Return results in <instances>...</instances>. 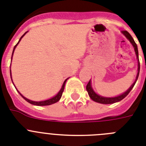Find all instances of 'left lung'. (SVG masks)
<instances>
[{"label": "left lung", "mask_w": 146, "mask_h": 146, "mask_svg": "<svg viewBox=\"0 0 146 146\" xmlns=\"http://www.w3.org/2000/svg\"><path fill=\"white\" fill-rule=\"evenodd\" d=\"M122 33L127 38L128 40L129 41L131 42V43L132 44V45L134 46V50H135V53H136L137 57V60H138V73L137 75L136 79H135V82L133 83L132 85L130 87V88L126 92H125L124 93H123L122 95H120V96H117V97H114V98H106V97H102V96H100L98 95H97L96 92L93 91V90L92 89V87H91V83H90V80L89 81L88 84H87V87H86V89H87V91L88 92L89 96L90 97V98L92 100H93L96 102H98V103L100 104H114L116 103V102H118V101H121L124 98L126 97L128 94H129L130 91L132 90V88L134 87V84L136 83L137 80L138 76H139V73H140V61H139V57H138V50H137V44L134 42V39L132 38V36H131V35L127 31H122Z\"/></svg>", "instance_id": "obj_1"}]
</instances>
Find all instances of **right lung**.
<instances>
[{
	"mask_svg": "<svg viewBox=\"0 0 146 146\" xmlns=\"http://www.w3.org/2000/svg\"><path fill=\"white\" fill-rule=\"evenodd\" d=\"M26 33H27V32L25 33V34H24V35H23V36H21V37H20V40H19V42L20 41V40L22 39L23 36L24 35H26ZM19 42L17 43V44H16V45H15V46L14 47L13 53H14V50H15V48H16V46H17V45H18ZM13 53H12V55H13ZM10 76H11V70H10ZM67 80H68V78H67V79H66V80L64 82V83H63L62 87V88H61L60 91H59V92H58V94L56 95V96H54V97L52 98H50V99H48V100H46V101H31V100H29V99H28V98H25V97H24V96H23L22 95L20 94V92H19V91H18V92L20 94V96H21L24 99L26 100V101H28L29 103L31 104L36 105V106H48V105H50V104H53L56 103L57 101H59V100H60L61 97H62V96L63 91H64V85H65L66 81H67Z\"/></svg>",
	"mask_w": 146,
	"mask_h": 146,
	"instance_id": "right-lung-1",
	"label": "right lung"
}]
</instances>
